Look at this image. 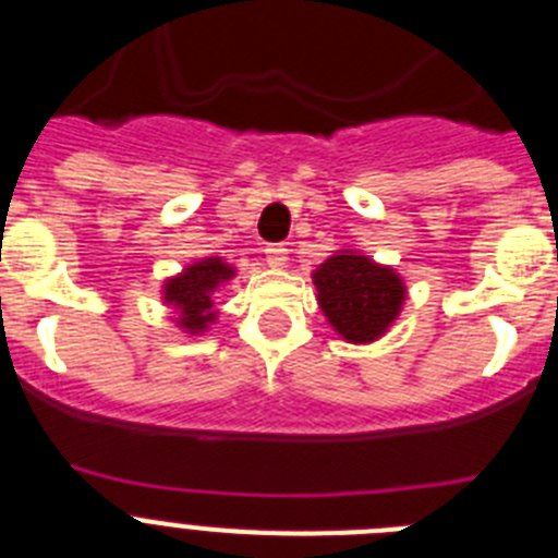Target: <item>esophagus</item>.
Listing matches in <instances>:
<instances>
[{
	"instance_id": "1",
	"label": "esophagus",
	"mask_w": 558,
	"mask_h": 558,
	"mask_svg": "<svg viewBox=\"0 0 558 558\" xmlns=\"http://www.w3.org/2000/svg\"><path fill=\"white\" fill-rule=\"evenodd\" d=\"M265 259H268L270 268H284V265H288V248H284L282 243L265 245Z\"/></svg>"
}]
</instances>
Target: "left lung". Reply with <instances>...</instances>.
Here are the masks:
<instances>
[{"instance_id": "8db88e82", "label": "left lung", "mask_w": 558, "mask_h": 558, "mask_svg": "<svg viewBox=\"0 0 558 558\" xmlns=\"http://www.w3.org/2000/svg\"><path fill=\"white\" fill-rule=\"evenodd\" d=\"M327 322L349 343H372L393 324L405 302V284L393 268L354 251H338L313 274Z\"/></svg>"}]
</instances>
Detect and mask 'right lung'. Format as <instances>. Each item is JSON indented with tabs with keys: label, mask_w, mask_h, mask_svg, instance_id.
Wrapping results in <instances>:
<instances>
[{
	"label": "right lung",
	"mask_w": 558,
	"mask_h": 558,
	"mask_svg": "<svg viewBox=\"0 0 558 558\" xmlns=\"http://www.w3.org/2000/svg\"><path fill=\"white\" fill-rule=\"evenodd\" d=\"M234 276V268L220 256H209L184 268V274L165 282V302L179 310V327L190 335H201L218 318L211 293Z\"/></svg>",
	"instance_id": "obj_1"
}]
</instances>
